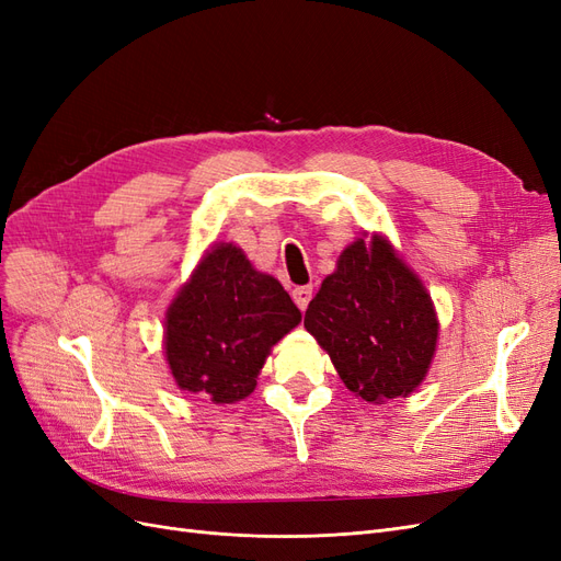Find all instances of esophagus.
Returning <instances> with one entry per match:
<instances>
[{"instance_id": "obj_1", "label": "esophagus", "mask_w": 561, "mask_h": 561, "mask_svg": "<svg viewBox=\"0 0 561 561\" xmlns=\"http://www.w3.org/2000/svg\"><path fill=\"white\" fill-rule=\"evenodd\" d=\"M311 297H313V287L311 285H299V287H295V290H293V299H295V304H297L301 311H307Z\"/></svg>"}]
</instances>
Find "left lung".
<instances>
[{
	"mask_svg": "<svg viewBox=\"0 0 561 561\" xmlns=\"http://www.w3.org/2000/svg\"><path fill=\"white\" fill-rule=\"evenodd\" d=\"M307 328L355 396L381 404L426 379L439 322L426 287L375 233L353 241L311 299Z\"/></svg>",
	"mask_w": 561,
	"mask_h": 561,
	"instance_id": "left-lung-1",
	"label": "left lung"
}]
</instances>
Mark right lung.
<instances>
[{
    "instance_id": "right-lung-1",
    "label": "right lung",
    "mask_w": 561,
    "mask_h": 561,
    "mask_svg": "<svg viewBox=\"0 0 561 561\" xmlns=\"http://www.w3.org/2000/svg\"><path fill=\"white\" fill-rule=\"evenodd\" d=\"M283 285L241 248L215 243L165 313V360L180 390L215 404L248 398L271 346L299 325Z\"/></svg>"
}]
</instances>
